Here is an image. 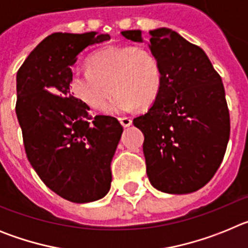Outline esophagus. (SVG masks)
Here are the masks:
<instances>
[{
  "mask_svg": "<svg viewBox=\"0 0 248 248\" xmlns=\"http://www.w3.org/2000/svg\"><path fill=\"white\" fill-rule=\"evenodd\" d=\"M119 122H120V124L124 126V128H126V126L131 125L133 120H131V118H129V117H122V118H119Z\"/></svg>",
  "mask_w": 248,
  "mask_h": 248,
  "instance_id": "34e87169",
  "label": "esophagus"
}]
</instances>
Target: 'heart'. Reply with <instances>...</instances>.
<instances>
[{
    "mask_svg": "<svg viewBox=\"0 0 248 248\" xmlns=\"http://www.w3.org/2000/svg\"><path fill=\"white\" fill-rule=\"evenodd\" d=\"M87 64L89 71L72 73L69 91L94 110L105 108L113 89L117 93L107 107L109 114L126 113L138 105L148 107L161 91V65L149 48L109 46L94 52Z\"/></svg>",
    "mask_w": 248,
    "mask_h": 248,
    "instance_id": "obj_1",
    "label": "heart"
}]
</instances>
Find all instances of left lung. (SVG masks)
<instances>
[{"label":"left lung","mask_w":248,"mask_h":248,"mask_svg":"<svg viewBox=\"0 0 248 248\" xmlns=\"http://www.w3.org/2000/svg\"><path fill=\"white\" fill-rule=\"evenodd\" d=\"M163 85L143 115L133 120L144 133L146 174L155 189L189 194L217 171L230 138V113L222 80L198 46L169 28L149 32ZM143 42L141 31H123Z\"/></svg>","instance_id":"left-lung-1"}]
</instances>
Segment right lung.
Returning <instances> with one entry per match:
<instances>
[{
  "label": "right lung",
  "instance_id": "right-lung-1",
  "mask_svg": "<svg viewBox=\"0 0 248 248\" xmlns=\"http://www.w3.org/2000/svg\"><path fill=\"white\" fill-rule=\"evenodd\" d=\"M108 39L97 32L50 34L17 72L16 114L28 160L52 191L72 202L99 200L110 189L123 126L114 117H92L69 91L78 54Z\"/></svg>",
  "mask_w": 248,
  "mask_h": 248
}]
</instances>
